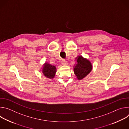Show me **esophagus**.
Here are the masks:
<instances>
[{"label":"esophagus","instance_id":"obj_1","mask_svg":"<svg viewBox=\"0 0 129 129\" xmlns=\"http://www.w3.org/2000/svg\"><path fill=\"white\" fill-rule=\"evenodd\" d=\"M61 63H62V64L63 65H66L68 64L67 62L66 61H65V60H62V62H61Z\"/></svg>","mask_w":129,"mask_h":129}]
</instances>
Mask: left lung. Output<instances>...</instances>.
Returning a JSON list of instances; mask_svg holds the SVG:
<instances>
[{
	"instance_id": "left-lung-1",
	"label": "left lung",
	"mask_w": 129,
	"mask_h": 129,
	"mask_svg": "<svg viewBox=\"0 0 129 129\" xmlns=\"http://www.w3.org/2000/svg\"><path fill=\"white\" fill-rule=\"evenodd\" d=\"M76 64L73 66V71L78 80H82L88 75L93 68L91 62L82 56H78L75 59Z\"/></svg>"
}]
</instances>
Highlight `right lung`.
I'll return each instance as SVG.
<instances>
[{
  "label": "right lung",
  "instance_id": "obj_1",
  "mask_svg": "<svg viewBox=\"0 0 129 129\" xmlns=\"http://www.w3.org/2000/svg\"><path fill=\"white\" fill-rule=\"evenodd\" d=\"M41 70L45 77L51 80L54 78L57 70L56 66L48 62H45L42 65Z\"/></svg>",
  "mask_w": 129,
  "mask_h": 129
}]
</instances>
